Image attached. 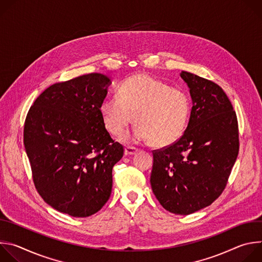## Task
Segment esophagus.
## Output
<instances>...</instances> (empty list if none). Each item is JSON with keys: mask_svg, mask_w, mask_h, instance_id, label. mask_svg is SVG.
Wrapping results in <instances>:
<instances>
[{"mask_svg": "<svg viewBox=\"0 0 262 262\" xmlns=\"http://www.w3.org/2000/svg\"><path fill=\"white\" fill-rule=\"evenodd\" d=\"M139 151V149L134 147V146H126L125 149H124V154L126 156H133V155H136L137 152Z\"/></svg>", "mask_w": 262, "mask_h": 262, "instance_id": "1", "label": "esophagus"}]
</instances>
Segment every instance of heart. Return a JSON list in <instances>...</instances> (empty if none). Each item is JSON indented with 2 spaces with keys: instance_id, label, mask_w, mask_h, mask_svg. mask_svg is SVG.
Here are the masks:
<instances>
[{
  "instance_id": "heart-1",
  "label": "heart",
  "mask_w": 262,
  "mask_h": 262,
  "mask_svg": "<svg viewBox=\"0 0 262 262\" xmlns=\"http://www.w3.org/2000/svg\"><path fill=\"white\" fill-rule=\"evenodd\" d=\"M118 96L105 97L99 106L106 130L122 136L135 121L139 123L125 137L127 141H146L159 147L176 142L184 133L191 115V99L179 89L148 74L126 79L118 89Z\"/></svg>"
}]
</instances>
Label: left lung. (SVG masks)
Listing matches in <instances>:
<instances>
[{
	"label": "left lung",
	"mask_w": 262,
	"mask_h": 262,
	"mask_svg": "<svg viewBox=\"0 0 262 262\" xmlns=\"http://www.w3.org/2000/svg\"><path fill=\"white\" fill-rule=\"evenodd\" d=\"M193 107L188 127L173 144L154 150L150 183L161 205L191 214L225 190L238 156V123L224 90L212 81L181 71Z\"/></svg>",
	"instance_id": "obj_1"
}]
</instances>
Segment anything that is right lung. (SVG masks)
I'll use <instances>...</instances> for the list:
<instances>
[{
  "instance_id": "right-lung-1",
  "label": "right lung",
  "mask_w": 262,
  "mask_h": 262,
  "mask_svg": "<svg viewBox=\"0 0 262 262\" xmlns=\"http://www.w3.org/2000/svg\"><path fill=\"white\" fill-rule=\"evenodd\" d=\"M110 79L89 73L46 89L30 107L24 144L35 188L56 210L86 217L112 192L123 146L105 129L99 106Z\"/></svg>"
}]
</instances>
